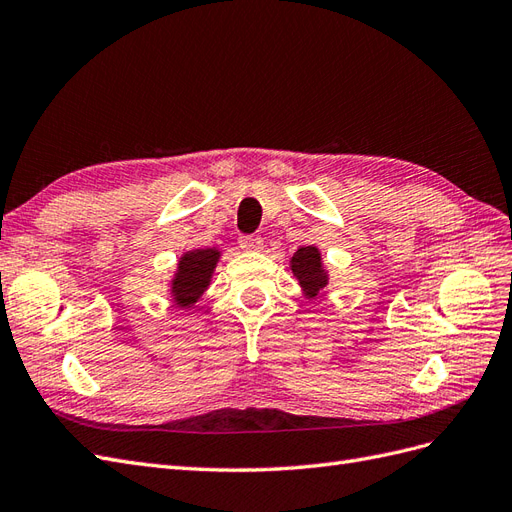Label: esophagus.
<instances>
[{
    "label": "esophagus",
    "instance_id": "esophagus-1",
    "mask_svg": "<svg viewBox=\"0 0 512 512\" xmlns=\"http://www.w3.org/2000/svg\"><path fill=\"white\" fill-rule=\"evenodd\" d=\"M239 245L245 252H258V250H262V237L260 235H243L239 239Z\"/></svg>",
    "mask_w": 512,
    "mask_h": 512
}]
</instances>
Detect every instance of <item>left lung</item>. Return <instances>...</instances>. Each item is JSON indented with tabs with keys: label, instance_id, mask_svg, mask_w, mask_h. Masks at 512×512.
<instances>
[{
	"label": "left lung",
	"instance_id": "1",
	"mask_svg": "<svg viewBox=\"0 0 512 512\" xmlns=\"http://www.w3.org/2000/svg\"><path fill=\"white\" fill-rule=\"evenodd\" d=\"M290 269L294 275H297L301 288L305 290V297L309 299H314L318 290L327 286L329 282L327 271L322 267V256L318 252V247L314 245L299 247V250L290 258Z\"/></svg>",
	"mask_w": 512,
	"mask_h": 512
}]
</instances>
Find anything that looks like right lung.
I'll return each mask as SVG.
<instances>
[{
	"label": "right lung",
	"mask_w": 512,
	"mask_h": 512,
	"mask_svg": "<svg viewBox=\"0 0 512 512\" xmlns=\"http://www.w3.org/2000/svg\"><path fill=\"white\" fill-rule=\"evenodd\" d=\"M218 258L220 252L213 250V247L192 250L181 256L177 273L173 277V288H170V294H173L179 307H190L203 297V292L211 282V273L215 265H218Z\"/></svg>",
	"instance_id": "1"
}]
</instances>
